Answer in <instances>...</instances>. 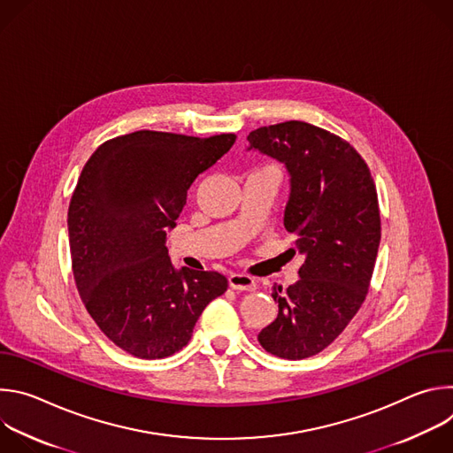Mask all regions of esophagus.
<instances>
[{
	"instance_id": "34e87169",
	"label": "esophagus",
	"mask_w": 453,
	"mask_h": 453,
	"mask_svg": "<svg viewBox=\"0 0 453 453\" xmlns=\"http://www.w3.org/2000/svg\"><path fill=\"white\" fill-rule=\"evenodd\" d=\"M229 287L234 288V290H256V280L250 278L249 274H240V273H233L229 276Z\"/></svg>"
}]
</instances>
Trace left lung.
<instances>
[{"label": "left lung", "instance_id": "obj_1", "mask_svg": "<svg viewBox=\"0 0 453 453\" xmlns=\"http://www.w3.org/2000/svg\"><path fill=\"white\" fill-rule=\"evenodd\" d=\"M247 140L249 149L285 163L283 222L306 256L296 285L283 294L274 287L280 311L257 341L280 358H308L328 348L365 301L381 236L376 186L346 140L311 123L260 127Z\"/></svg>", "mask_w": 453, "mask_h": 453}]
</instances>
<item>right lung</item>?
<instances>
[{
	"mask_svg": "<svg viewBox=\"0 0 453 453\" xmlns=\"http://www.w3.org/2000/svg\"><path fill=\"white\" fill-rule=\"evenodd\" d=\"M234 142L136 131L102 143L82 168L68 210L73 278L96 326L128 355L182 349L227 290L220 273L175 271L165 240L191 182Z\"/></svg>",
	"mask_w": 453,
	"mask_h": 453,
	"instance_id": "add662e5",
	"label": "right lung"
}]
</instances>
